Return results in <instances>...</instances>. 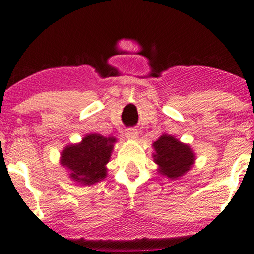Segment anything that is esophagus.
<instances>
[{
	"label": "esophagus",
	"instance_id": "34e87169",
	"mask_svg": "<svg viewBox=\"0 0 254 254\" xmlns=\"http://www.w3.org/2000/svg\"><path fill=\"white\" fill-rule=\"evenodd\" d=\"M125 135H126V137L128 140H136L137 137H139V131H137L136 129H134V128H128V129H126V133H125Z\"/></svg>",
	"mask_w": 254,
	"mask_h": 254
}]
</instances>
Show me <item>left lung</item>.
I'll return each mask as SVG.
<instances>
[{"instance_id":"8db88e82","label":"left lung","mask_w":254,"mask_h":254,"mask_svg":"<svg viewBox=\"0 0 254 254\" xmlns=\"http://www.w3.org/2000/svg\"><path fill=\"white\" fill-rule=\"evenodd\" d=\"M154 162L157 164V173L170 180H177L191 170L196 155L189 144L181 142L169 134H162L153 143Z\"/></svg>"}]
</instances>
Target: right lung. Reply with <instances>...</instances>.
Wrapping results in <instances>:
<instances>
[{"instance_id":"1","label":"right lung","mask_w":254,"mask_h":254,"mask_svg":"<svg viewBox=\"0 0 254 254\" xmlns=\"http://www.w3.org/2000/svg\"><path fill=\"white\" fill-rule=\"evenodd\" d=\"M117 139L97 133L87 134L79 143L68 144L61 153V166L68 171V177L81 186H93L107 176Z\"/></svg>"}]
</instances>
